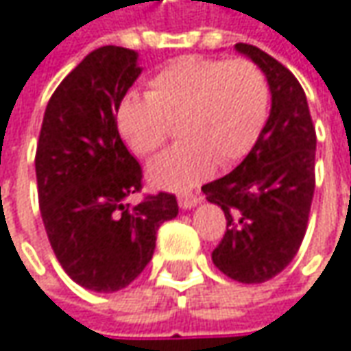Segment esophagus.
Returning <instances> with one entry per match:
<instances>
[{"label":"esophagus","mask_w":351,"mask_h":351,"mask_svg":"<svg viewBox=\"0 0 351 351\" xmlns=\"http://www.w3.org/2000/svg\"><path fill=\"white\" fill-rule=\"evenodd\" d=\"M199 201H201V199H199L197 195H193V193H182V195H178V205L182 208H193Z\"/></svg>","instance_id":"obj_1"}]
</instances>
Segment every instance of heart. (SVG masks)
I'll return each mask as SVG.
<instances>
[{
	"label": "heart",
	"mask_w": 351,
	"mask_h": 351,
	"mask_svg": "<svg viewBox=\"0 0 351 351\" xmlns=\"http://www.w3.org/2000/svg\"><path fill=\"white\" fill-rule=\"evenodd\" d=\"M269 110V86L245 58H180L162 68L148 94L128 92L116 124L138 156H152L173 136L182 141L160 154L148 176L162 189H186L207 178L215 165L227 169L255 146Z\"/></svg>",
	"instance_id": "obj_1"
}]
</instances>
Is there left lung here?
I'll return each mask as SVG.
<instances>
[{
	"label": "left lung",
	"instance_id": "1",
	"mask_svg": "<svg viewBox=\"0 0 351 351\" xmlns=\"http://www.w3.org/2000/svg\"><path fill=\"white\" fill-rule=\"evenodd\" d=\"M265 74L267 124L239 167L203 186L223 208L227 231L213 263L239 283H263L285 269L305 237L315 189V126L298 78L251 44H237Z\"/></svg>",
	"mask_w": 351,
	"mask_h": 351
}]
</instances>
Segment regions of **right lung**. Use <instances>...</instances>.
<instances>
[{"mask_svg": "<svg viewBox=\"0 0 351 351\" xmlns=\"http://www.w3.org/2000/svg\"><path fill=\"white\" fill-rule=\"evenodd\" d=\"M136 60L120 46L90 51L51 94L36 150L49 245L78 285L100 293L143 273L158 227L178 215L171 193L126 203L143 189V169L118 134L116 110L141 76Z\"/></svg>", "mask_w": 351, "mask_h": 351, "instance_id": "1", "label": "right lung"}]
</instances>
